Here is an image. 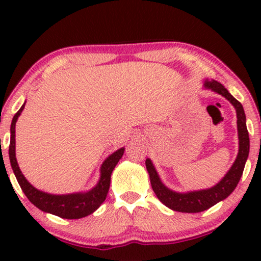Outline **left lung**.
Masks as SVG:
<instances>
[{
    "label": "left lung",
    "instance_id": "obj_1",
    "mask_svg": "<svg viewBox=\"0 0 261 261\" xmlns=\"http://www.w3.org/2000/svg\"><path fill=\"white\" fill-rule=\"evenodd\" d=\"M204 88L215 91L216 94L222 95L226 97L237 110L238 117V134H239V153L237 159L229 171L226 173L222 179H221L213 188L204 189V190L198 191H188V192H176L170 190L162 183L151 159H146V169L148 171L149 179L153 191L159 198V201L164 203L167 208L179 213H201L209 209L210 206L215 205L220 201L227 198L240 180L244 172L246 160L248 158L249 153V137L247 126H246V115L244 112V107L237 98L231 96L222 84L216 81H204Z\"/></svg>",
    "mask_w": 261,
    "mask_h": 261
}]
</instances>
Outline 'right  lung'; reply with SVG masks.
I'll use <instances>...</instances> for the list:
<instances>
[{
  "mask_svg": "<svg viewBox=\"0 0 261 261\" xmlns=\"http://www.w3.org/2000/svg\"><path fill=\"white\" fill-rule=\"evenodd\" d=\"M23 103L22 107L19 109L13 117L12 126H10V144H9V159L10 165L14 171L17 181H19L21 189L27 196V198L33 203V204L42 212L53 214V215L63 217V219H82L90 215L98 209V206L105 202L107 194L109 191L110 187V176L114 167L119 163V160L122 158L124 148L117 149L113 154H110L101 166V177H99L98 183L95 188L87 192H76V194H67V195H52L47 192L40 191L35 189L30 181H28L21 172L19 165H17L16 156H15V124L17 117L22 113L24 108Z\"/></svg>",
  "mask_w": 261,
  "mask_h": 261,
  "instance_id": "right-lung-1",
  "label": "right lung"
}]
</instances>
